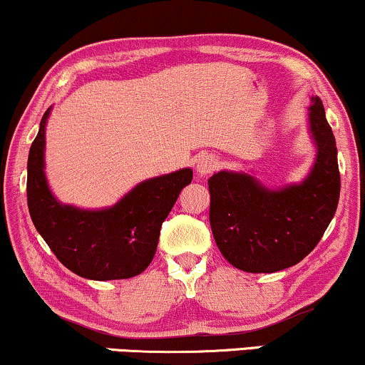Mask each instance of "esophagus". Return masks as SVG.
<instances>
[{
  "label": "esophagus",
  "mask_w": 365,
  "mask_h": 365,
  "mask_svg": "<svg viewBox=\"0 0 365 365\" xmlns=\"http://www.w3.org/2000/svg\"><path fill=\"white\" fill-rule=\"evenodd\" d=\"M217 168V159L212 154H202L197 161V173L199 177H207L209 173H212Z\"/></svg>",
  "instance_id": "34e87169"
}]
</instances>
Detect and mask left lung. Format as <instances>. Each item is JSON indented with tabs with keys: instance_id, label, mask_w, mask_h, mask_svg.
Returning <instances> with one entry per match:
<instances>
[{
	"instance_id": "left-lung-1",
	"label": "left lung",
	"mask_w": 365,
	"mask_h": 365,
	"mask_svg": "<svg viewBox=\"0 0 365 365\" xmlns=\"http://www.w3.org/2000/svg\"><path fill=\"white\" fill-rule=\"evenodd\" d=\"M309 127L316 159L300 183L271 190L257 178L217 171L207 180L212 235L232 266L247 273H276L314 250L340 199L336 142L319 98H312Z\"/></svg>"
}]
</instances>
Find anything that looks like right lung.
I'll use <instances>...</instances> for the list:
<instances>
[{
	"label": "right lung",
	"instance_id": "obj_1",
	"mask_svg": "<svg viewBox=\"0 0 365 365\" xmlns=\"http://www.w3.org/2000/svg\"><path fill=\"white\" fill-rule=\"evenodd\" d=\"M29 150L27 204L32 223L63 266L96 282L127 279L153 261L163 221L192 182L183 168L133 187L113 207L87 211L58 202L44 175L46 121Z\"/></svg>",
	"mask_w": 365,
	"mask_h": 365
}]
</instances>
